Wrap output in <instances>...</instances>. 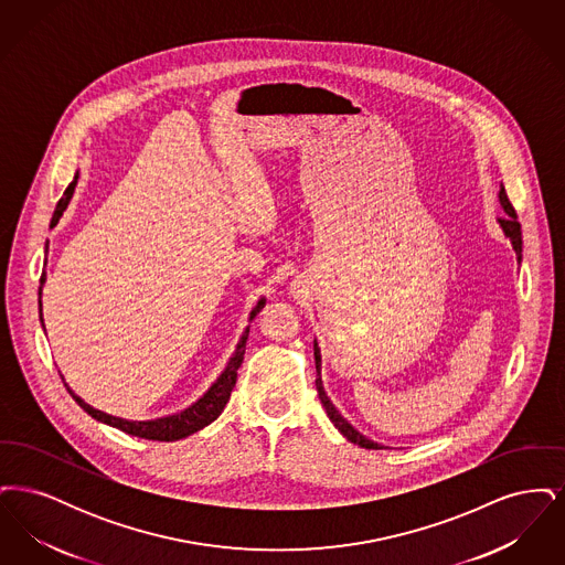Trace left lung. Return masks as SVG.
I'll use <instances>...</instances> for the list:
<instances>
[{"label":"left lung","mask_w":565,"mask_h":565,"mask_svg":"<svg viewBox=\"0 0 565 565\" xmlns=\"http://www.w3.org/2000/svg\"><path fill=\"white\" fill-rule=\"evenodd\" d=\"M498 196H500V205H502V210H504V214H507L504 217H498V222H500V226H502L504 235L511 239L512 249H514V254H516V260L521 263V249H523L521 224H519V220H516L514 207H512L511 201H509V196H507V190H504V186H500V194H498ZM313 355H316V371H318L316 387H318V394H320L323 411H326V415L330 417V422L334 424V428L341 431L350 443L358 445V447H364V449H387V447L379 445L375 440L366 438L364 434H360V431L355 430V428L351 426L350 422L339 413V408L332 404V401L328 398V394L323 392L322 353H320V348H318V341H313Z\"/></svg>","instance_id":"1"}]
</instances>
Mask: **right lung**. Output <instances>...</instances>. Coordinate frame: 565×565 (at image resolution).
I'll return each mask as SVG.
<instances>
[{
    "label": "right lung",
    "instance_id": "add662e5",
    "mask_svg": "<svg viewBox=\"0 0 565 565\" xmlns=\"http://www.w3.org/2000/svg\"><path fill=\"white\" fill-rule=\"evenodd\" d=\"M78 184V173L74 175V182L65 189L61 201L56 203V210H54L53 220H51V228H54L61 220L63 212L67 210L72 196H74V190ZM46 252H49V242H46ZM46 284V270H42V277H40V290H38V307H40V322L44 328V318H42V288ZM267 298H260L256 302V307L252 309L249 313V322L260 313V309L265 307ZM247 334H249V326L243 330L242 339L237 343V348L233 351L226 369L220 373V376L212 383V387L196 401V403L190 404L189 408L180 411V413H173V415H167V417H157V419H146V422H134V419H122V417H114L108 415L99 408H93L90 404L84 403L81 396H76L70 387V394L76 403L81 404L82 408L97 422L102 424H108L111 428H118V430L127 431L131 436H139V438H148V440H180V438H186L194 431L203 430L205 426H210L214 419L220 417V413L224 411V406L231 398V392L237 383V371L242 366L243 353H245V341H247ZM67 385V383H65Z\"/></svg>",
    "mask_w": 565,
    "mask_h": 565
}]
</instances>
